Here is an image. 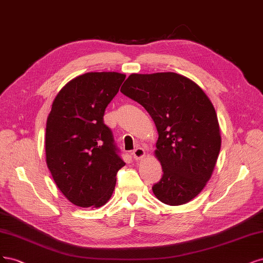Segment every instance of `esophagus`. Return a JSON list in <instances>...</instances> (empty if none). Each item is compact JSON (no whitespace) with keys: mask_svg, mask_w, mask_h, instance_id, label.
<instances>
[{"mask_svg":"<svg viewBox=\"0 0 263 263\" xmlns=\"http://www.w3.org/2000/svg\"><path fill=\"white\" fill-rule=\"evenodd\" d=\"M132 156L135 160H139V159H142L144 156H145V149L142 148V147H138L135 148L133 152H132Z\"/></svg>","mask_w":263,"mask_h":263,"instance_id":"1","label":"esophagus"}]
</instances>
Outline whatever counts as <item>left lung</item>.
I'll return each instance as SVG.
<instances>
[{
    "instance_id": "8db88e82",
    "label": "left lung",
    "mask_w": 263,
    "mask_h": 263,
    "mask_svg": "<svg viewBox=\"0 0 263 263\" xmlns=\"http://www.w3.org/2000/svg\"><path fill=\"white\" fill-rule=\"evenodd\" d=\"M120 91L138 101L158 132L154 154L163 177L153 185L168 205L190 202L205 187L221 149L216 111L192 80L174 72L131 74Z\"/></svg>"
}]
</instances>
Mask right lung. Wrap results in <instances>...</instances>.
<instances>
[{"label":"right lung","instance_id":"add662e5","mask_svg":"<svg viewBox=\"0 0 263 263\" xmlns=\"http://www.w3.org/2000/svg\"><path fill=\"white\" fill-rule=\"evenodd\" d=\"M125 74L89 72L71 80L54 98L46 126V162L63 196L76 206L100 208L125 163L118 155L106 107Z\"/></svg>","mask_w":263,"mask_h":263}]
</instances>
